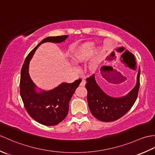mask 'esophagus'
Listing matches in <instances>:
<instances>
[{
	"label": "esophagus",
	"mask_w": 155,
	"mask_h": 155,
	"mask_svg": "<svg viewBox=\"0 0 155 155\" xmlns=\"http://www.w3.org/2000/svg\"><path fill=\"white\" fill-rule=\"evenodd\" d=\"M85 84H86V81H85V80H84V79H82L80 85L81 87H84Z\"/></svg>",
	"instance_id": "1"
}]
</instances>
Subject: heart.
I'll return each mask as SVG.
<instances>
[{
  "instance_id": "1",
  "label": "heart",
  "mask_w": 155,
  "mask_h": 155,
  "mask_svg": "<svg viewBox=\"0 0 155 155\" xmlns=\"http://www.w3.org/2000/svg\"><path fill=\"white\" fill-rule=\"evenodd\" d=\"M101 48H95L92 42H87L75 48L71 53V58L76 64H81L89 61L86 64L88 72L93 73L97 70L100 62Z\"/></svg>"
}]
</instances>
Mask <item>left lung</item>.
<instances>
[{
    "instance_id": "8db88e82",
    "label": "left lung",
    "mask_w": 155,
    "mask_h": 155,
    "mask_svg": "<svg viewBox=\"0 0 155 155\" xmlns=\"http://www.w3.org/2000/svg\"><path fill=\"white\" fill-rule=\"evenodd\" d=\"M106 66L101 68V74L104 78L110 74ZM140 67L138 71L137 83L127 94L120 97H113L105 93L98 86L94 74L87 79V101L92 114L101 121L112 122L126 114L135 103L140 87Z\"/></svg>"
}]
</instances>
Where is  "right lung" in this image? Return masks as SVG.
<instances>
[{
  "label": "right lung",
  "instance_id": "right-lung-1",
  "mask_svg": "<svg viewBox=\"0 0 155 155\" xmlns=\"http://www.w3.org/2000/svg\"><path fill=\"white\" fill-rule=\"evenodd\" d=\"M68 35L48 37L32 49L22 65L20 81V93L28 114L38 123L46 126H54L67 117L72 95L81 83V79L72 83H62L51 90L45 91L37 87L29 74V64L35 51L45 42L61 43Z\"/></svg>",
  "mask_w": 155,
  "mask_h": 155
}]
</instances>
